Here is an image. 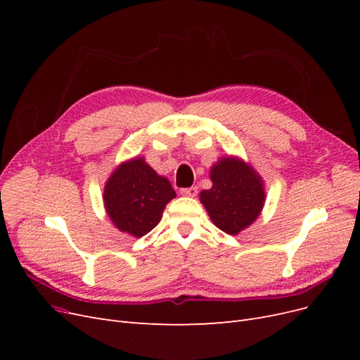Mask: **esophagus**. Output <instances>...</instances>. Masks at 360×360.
<instances>
[{"instance_id":"obj_1","label":"esophagus","mask_w":360,"mask_h":360,"mask_svg":"<svg viewBox=\"0 0 360 360\" xmlns=\"http://www.w3.org/2000/svg\"><path fill=\"white\" fill-rule=\"evenodd\" d=\"M180 193L183 195V197H191V198H193V197H197V193H198V188H197V186H192V188H184V189H181V191H180Z\"/></svg>"}]
</instances>
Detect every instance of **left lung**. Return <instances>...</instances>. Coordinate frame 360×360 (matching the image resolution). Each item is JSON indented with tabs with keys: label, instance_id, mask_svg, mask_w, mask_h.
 <instances>
[{
	"label": "left lung",
	"instance_id": "8db88e82",
	"mask_svg": "<svg viewBox=\"0 0 360 360\" xmlns=\"http://www.w3.org/2000/svg\"><path fill=\"white\" fill-rule=\"evenodd\" d=\"M212 188L201 191L200 201L212 222L230 236L252 225L266 202L264 180L249 162L224 156L210 168Z\"/></svg>",
	"mask_w": 360,
	"mask_h": 360
}]
</instances>
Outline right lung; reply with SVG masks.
<instances>
[{
  "instance_id": "obj_1",
  "label": "right lung",
  "mask_w": 360,
  "mask_h": 360,
  "mask_svg": "<svg viewBox=\"0 0 360 360\" xmlns=\"http://www.w3.org/2000/svg\"><path fill=\"white\" fill-rule=\"evenodd\" d=\"M176 197L169 180L159 176L144 156L120 163L103 188V205L111 222L134 237L153 230L167 204Z\"/></svg>"
}]
</instances>
